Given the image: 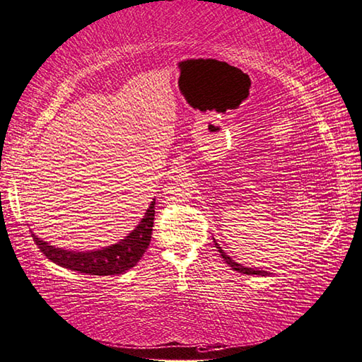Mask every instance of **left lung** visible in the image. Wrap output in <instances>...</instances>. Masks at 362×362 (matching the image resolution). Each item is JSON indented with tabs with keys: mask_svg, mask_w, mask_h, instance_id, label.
I'll return each mask as SVG.
<instances>
[{
	"mask_svg": "<svg viewBox=\"0 0 362 362\" xmlns=\"http://www.w3.org/2000/svg\"><path fill=\"white\" fill-rule=\"evenodd\" d=\"M215 246H216L218 252L221 254V257L226 260V264H228L229 267H232V270H235V272H238V273H243V274H259V276H265V274H268V272L254 270V268H246V267H243V265L237 264V262H233V260L228 256V254H226V252L221 250V246H219L216 242H215Z\"/></svg>",
	"mask_w": 362,
	"mask_h": 362,
	"instance_id": "left-lung-1",
	"label": "left lung"
}]
</instances>
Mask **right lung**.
Returning a JSON list of instances; mask_svg holds the SVG:
<instances>
[{
	"label": "right lung",
	"mask_w": 362,
	"mask_h": 362,
	"mask_svg": "<svg viewBox=\"0 0 362 362\" xmlns=\"http://www.w3.org/2000/svg\"><path fill=\"white\" fill-rule=\"evenodd\" d=\"M153 216H155V199L151 202V207L147 209L144 218L141 223L132 230L124 240L119 243L111 245L108 247H102L97 251H67L61 247H54L44 240L34 235L33 238L39 250L59 267L67 268V270L78 272L83 274L92 276H108V274H120L130 270L144 256L148 243L152 238L153 228Z\"/></svg>",
	"instance_id": "right-lung-1"
}]
</instances>
